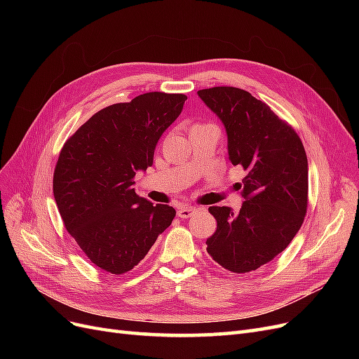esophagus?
<instances>
[{"mask_svg": "<svg viewBox=\"0 0 359 359\" xmlns=\"http://www.w3.org/2000/svg\"><path fill=\"white\" fill-rule=\"evenodd\" d=\"M194 212H196V208H193V206H180L177 214L178 217H181V219H189V217H191Z\"/></svg>", "mask_w": 359, "mask_h": 359, "instance_id": "obj_1", "label": "esophagus"}]
</instances>
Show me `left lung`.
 <instances>
[{
    "label": "left lung",
    "instance_id": "8db88e82",
    "mask_svg": "<svg viewBox=\"0 0 359 359\" xmlns=\"http://www.w3.org/2000/svg\"><path fill=\"white\" fill-rule=\"evenodd\" d=\"M222 119L233 166L247 175L240 184L245 199L235 214L210 206L217 229L206 252L217 264L243 274L268 264L290 244L307 212L309 163L299 136L271 107L235 86L198 91Z\"/></svg>",
    "mask_w": 359,
    "mask_h": 359
}]
</instances>
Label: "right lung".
Here are the masks:
<instances>
[{
  "instance_id": "1",
  "label": "right lung",
  "mask_w": 359,
  "mask_h": 359,
  "mask_svg": "<svg viewBox=\"0 0 359 359\" xmlns=\"http://www.w3.org/2000/svg\"><path fill=\"white\" fill-rule=\"evenodd\" d=\"M187 95L145 93L94 114L64 144L53 198L67 232L91 262L115 276L133 269L177 211L153 205L135 189L137 170L153 166L163 132Z\"/></svg>"
}]
</instances>
